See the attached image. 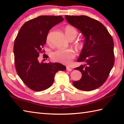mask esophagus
<instances>
[{
    "label": "esophagus",
    "instance_id": "obj_1",
    "mask_svg": "<svg viewBox=\"0 0 124 124\" xmlns=\"http://www.w3.org/2000/svg\"><path fill=\"white\" fill-rule=\"evenodd\" d=\"M66 69H67V70L69 71V72H70V71L72 70V68H71L70 67H68V66H67V67H66Z\"/></svg>",
    "mask_w": 124,
    "mask_h": 124
}]
</instances>
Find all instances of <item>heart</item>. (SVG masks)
I'll list each match as a JSON object with an SVG mask.
<instances>
[{"label":"heart","instance_id":"obj_1","mask_svg":"<svg viewBox=\"0 0 124 124\" xmlns=\"http://www.w3.org/2000/svg\"><path fill=\"white\" fill-rule=\"evenodd\" d=\"M65 35L70 40L74 39L78 35L77 29L70 25H67L64 28ZM47 43H50V34L47 35L46 38ZM77 46L79 49H83L84 46L83 41L80 40L76 43ZM75 52L72 49H58L53 52L51 54V58L54 61L58 62L63 64L70 63L72 60L75 57Z\"/></svg>","mask_w":124,"mask_h":124}]
</instances>
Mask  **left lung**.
Returning <instances> with one entry per match:
<instances>
[{
	"label": "left lung",
	"mask_w": 124,
	"mask_h": 124,
	"mask_svg": "<svg viewBox=\"0 0 124 124\" xmlns=\"http://www.w3.org/2000/svg\"><path fill=\"white\" fill-rule=\"evenodd\" d=\"M69 23L82 32L84 46L77 60L84 64L74 68L81 72L78 81H73L77 89L89 91L106 82L114 64V41L105 26L86 16H65Z\"/></svg>",
	"instance_id": "obj_1"
}]
</instances>
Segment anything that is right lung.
I'll return each mask as SVG.
<instances>
[{"label":"right lung","mask_w":124,"mask_h":124,"mask_svg":"<svg viewBox=\"0 0 124 124\" xmlns=\"http://www.w3.org/2000/svg\"><path fill=\"white\" fill-rule=\"evenodd\" d=\"M63 20L62 16H38L24 23L15 40L16 72L24 84L33 91H41L49 88L56 73L66 70V67L58 63L39 61V54L44 52L43 48L49 31Z\"/></svg>","instance_id":"add662e5"}]
</instances>
